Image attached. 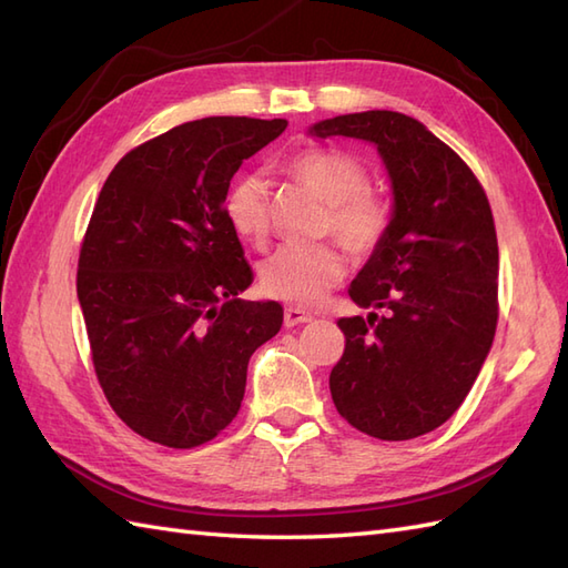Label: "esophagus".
<instances>
[{
  "label": "esophagus",
  "mask_w": 568,
  "mask_h": 568,
  "mask_svg": "<svg viewBox=\"0 0 568 568\" xmlns=\"http://www.w3.org/2000/svg\"><path fill=\"white\" fill-rule=\"evenodd\" d=\"M312 322V314H307L304 310H297V307H287L285 310V326L293 328V326H300V324H307Z\"/></svg>",
  "instance_id": "obj_1"
}]
</instances>
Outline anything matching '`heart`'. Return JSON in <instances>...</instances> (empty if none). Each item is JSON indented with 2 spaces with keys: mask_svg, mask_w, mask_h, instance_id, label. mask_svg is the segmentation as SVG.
Masks as SVG:
<instances>
[{
  "mask_svg": "<svg viewBox=\"0 0 568 568\" xmlns=\"http://www.w3.org/2000/svg\"><path fill=\"white\" fill-rule=\"evenodd\" d=\"M290 180L307 186L326 203L322 230L333 235L355 258H369L382 250L390 225L394 203L382 189L367 184L365 163L336 149H307L283 163ZM225 217L237 235L264 244L268 235V184L261 174H242L225 196ZM345 275V256L338 244H287L261 266V287L300 307L322 302Z\"/></svg>",
  "mask_w": 568,
  "mask_h": 568,
  "instance_id": "obj_1",
  "label": "heart"
}]
</instances>
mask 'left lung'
<instances>
[{
    "mask_svg": "<svg viewBox=\"0 0 568 568\" xmlns=\"http://www.w3.org/2000/svg\"><path fill=\"white\" fill-rule=\"evenodd\" d=\"M312 136L379 149L394 184V225L347 295L345 351L331 369L341 417L382 442L442 427L473 388L499 318V246L475 172L408 114L369 110L324 120Z\"/></svg>",
    "mask_w": 568,
    "mask_h": 568,
    "instance_id": "8db88e82",
    "label": "left lung"
}]
</instances>
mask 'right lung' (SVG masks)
<instances>
[{"label": "right lung", "mask_w": 568, "mask_h": 568, "mask_svg": "<svg viewBox=\"0 0 568 568\" xmlns=\"http://www.w3.org/2000/svg\"><path fill=\"white\" fill-rule=\"evenodd\" d=\"M285 120L206 118L129 151L105 180L79 254L77 293L98 384L122 423L170 448L235 419L246 365L281 331L278 302H250L230 180Z\"/></svg>", "instance_id": "right-lung-1"}]
</instances>
